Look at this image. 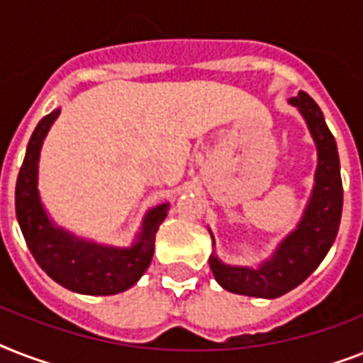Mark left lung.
Segmentation results:
<instances>
[{
  "mask_svg": "<svg viewBox=\"0 0 363 363\" xmlns=\"http://www.w3.org/2000/svg\"><path fill=\"white\" fill-rule=\"evenodd\" d=\"M290 105L298 107L315 139L318 152L315 186L296 230L288 233L273 256L262 262L256 269L222 264L215 254H211V271L216 282L228 292L267 299L290 292L320 265L339 232L343 213V182L335 139L328 130L320 107L309 94L299 92L296 98H290Z\"/></svg>",
  "mask_w": 363,
  "mask_h": 363,
  "instance_id": "left-lung-1",
  "label": "left lung"
}]
</instances>
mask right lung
<instances>
[{
	"mask_svg": "<svg viewBox=\"0 0 363 363\" xmlns=\"http://www.w3.org/2000/svg\"><path fill=\"white\" fill-rule=\"evenodd\" d=\"M60 109L43 116L26 148L16 179L14 207L20 230L33 258L50 279L71 292L88 296H113L135 284L150 265L154 241L169 203L154 207L145 215L141 232L130 248H116L79 239L48 218L37 190L39 154Z\"/></svg>",
	"mask_w": 363,
	"mask_h": 363,
	"instance_id": "add662e5",
	"label": "right lung"
}]
</instances>
